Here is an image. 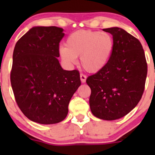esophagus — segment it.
<instances>
[{"mask_svg": "<svg viewBox=\"0 0 155 155\" xmlns=\"http://www.w3.org/2000/svg\"><path fill=\"white\" fill-rule=\"evenodd\" d=\"M80 79H81V81L82 83H84L85 81H86V79H87V76L84 75V74H80Z\"/></svg>", "mask_w": 155, "mask_h": 155, "instance_id": "obj_1", "label": "esophagus"}]
</instances>
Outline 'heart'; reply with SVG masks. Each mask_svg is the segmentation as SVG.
<instances>
[{
	"label": "heart",
	"mask_w": 155,
	"mask_h": 155,
	"mask_svg": "<svg viewBox=\"0 0 155 155\" xmlns=\"http://www.w3.org/2000/svg\"><path fill=\"white\" fill-rule=\"evenodd\" d=\"M114 48L112 36L106 32L80 30L71 33L65 46L59 47L62 60L68 65L80 56L81 66L90 73L101 71L107 65Z\"/></svg>",
	"instance_id": "1"
}]
</instances>
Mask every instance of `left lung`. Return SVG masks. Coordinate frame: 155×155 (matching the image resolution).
<instances>
[{"label":"left lung","instance_id":"1","mask_svg":"<svg viewBox=\"0 0 155 155\" xmlns=\"http://www.w3.org/2000/svg\"><path fill=\"white\" fill-rule=\"evenodd\" d=\"M114 48L109 62L86 82L91 89L90 106L92 114L104 120L125 116L137 106L147 75L144 51L139 41L122 28H106Z\"/></svg>","mask_w":155,"mask_h":155}]
</instances>
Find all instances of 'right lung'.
Masks as SVG:
<instances>
[{
  "label": "right lung",
  "instance_id": "add662e5",
  "mask_svg": "<svg viewBox=\"0 0 155 155\" xmlns=\"http://www.w3.org/2000/svg\"><path fill=\"white\" fill-rule=\"evenodd\" d=\"M63 31L55 26L33 27L14 49L10 78L16 102L25 116L39 124L63 121L81 85L79 71L63 70L58 59Z\"/></svg>",
  "mask_w": 155,
  "mask_h": 155
}]
</instances>
